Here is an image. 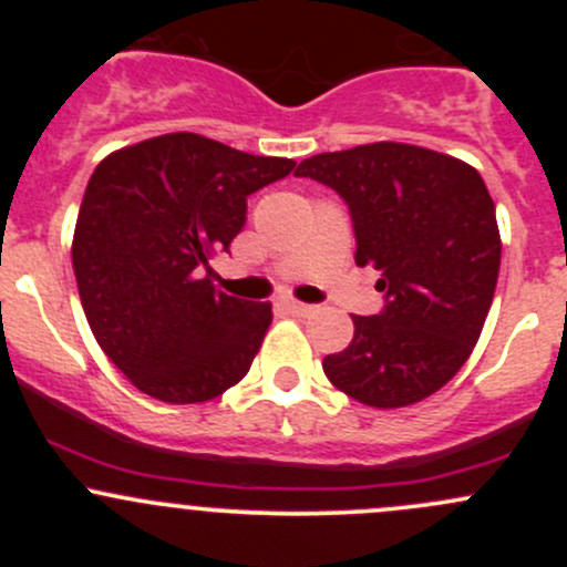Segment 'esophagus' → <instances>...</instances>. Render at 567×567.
I'll list each match as a JSON object with an SVG mask.
<instances>
[{
    "label": "esophagus",
    "instance_id": "34e87169",
    "mask_svg": "<svg viewBox=\"0 0 567 567\" xmlns=\"http://www.w3.org/2000/svg\"><path fill=\"white\" fill-rule=\"evenodd\" d=\"M282 307L290 312V316H296V318H310V316H316V312H318L316 305H301V301H296V299H285Z\"/></svg>",
    "mask_w": 567,
    "mask_h": 567
}]
</instances>
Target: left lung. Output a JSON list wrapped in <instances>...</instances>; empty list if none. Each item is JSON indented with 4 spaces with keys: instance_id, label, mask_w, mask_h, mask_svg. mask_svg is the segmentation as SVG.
<instances>
[{
    "instance_id": "obj_1",
    "label": "left lung",
    "mask_w": 567,
    "mask_h": 567,
    "mask_svg": "<svg viewBox=\"0 0 567 567\" xmlns=\"http://www.w3.org/2000/svg\"><path fill=\"white\" fill-rule=\"evenodd\" d=\"M334 188L357 233V266L381 271L386 307L353 316V340L323 359L348 398L403 409L439 392L474 351L494 301L502 238L472 164L405 142L318 153L296 167Z\"/></svg>"
}]
</instances>
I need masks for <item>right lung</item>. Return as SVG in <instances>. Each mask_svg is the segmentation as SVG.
<instances>
[{"label":"right lung","instance_id":"add662e5","mask_svg":"<svg viewBox=\"0 0 567 567\" xmlns=\"http://www.w3.org/2000/svg\"><path fill=\"white\" fill-rule=\"evenodd\" d=\"M296 162L208 136H153L95 167L73 230V271L101 351L140 392L205 403L249 373L271 305L214 288L203 268L247 221V197Z\"/></svg>","mask_w":567,"mask_h":567}]
</instances>
